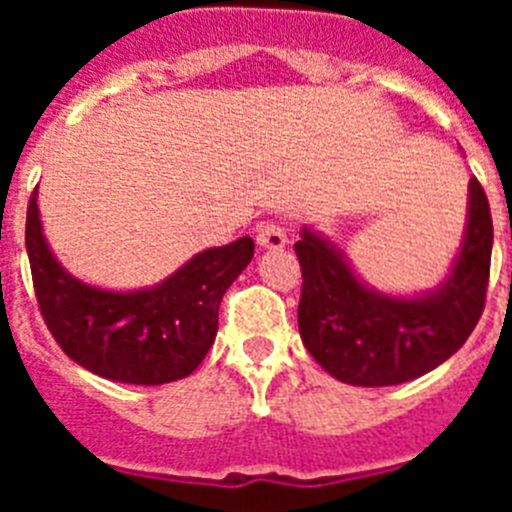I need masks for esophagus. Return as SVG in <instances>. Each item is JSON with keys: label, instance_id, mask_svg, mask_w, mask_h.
Returning a JSON list of instances; mask_svg holds the SVG:
<instances>
[{"label": "esophagus", "instance_id": "1", "mask_svg": "<svg viewBox=\"0 0 512 512\" xmlns=\"http://www.w3.org/2000/svg\"><path fill=\"white\" fill-rule=\"evenodd\" d=\"M256 243L266 251H279V248L287 246V233L279 223H261L256 230Z\"/></svg>", "mask_w": 512, "mask_h": 512}]
</instances>
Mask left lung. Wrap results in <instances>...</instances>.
Returning <instances> with one entry per match:
<instances>
[{"label":"left lung","mask_w":512,"mask_h":512,"mask_svg":"<svg viewBox=\"0 0 512 512\" xmlns=\"http://www.w3.org/2000/svg\"><path fill=\"white\" fill-rule=\"evenodd\" d=\"M295 251L302 266L297 323L312 359L330 377L354 387L410 382L451 359L485 310L490 202L472 179L454 264L436 287L415 295L372 287L346 253L312 225L300 230Z\"/></svg>","instance_id":"obj_1"}]
</instances>
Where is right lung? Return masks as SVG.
I'll list each match as a JSON object with an SVG mask.
<instances>
[{"label":"right lung","mask_w":512,"mask_h":512,"mask_svg":"<svg viewBox=\"0 0 512 512\" xmlns=\"http://www.w3.org/2000/svg\"><path fill=\"white\" fill-rule=\"evenodd\" d=\"M25 248L45 325L63 354L122 384H166L202 364L217 336V310L253 259L248 235L194 253L151 287L104 289L74 277L43 233L38 189L27 205Z\"/></svg>","instance_id":"add662e5"}]
</instances>
